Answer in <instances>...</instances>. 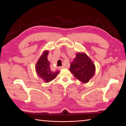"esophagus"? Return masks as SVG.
Here are the masks:
<instances>
[{"instance_id":"1","label":"esophagus","mask_w":126,"mask_h":126,"mask_svg":"<svg viewBox=\"0 0 126 126\" xmlns=\"http://www.w3.org/2000/svg\"><path fill=\"white\" fill-rule=\"evenodd\" d=\"M65 68V66L64 65H63L62 67H59V69H63V68Z\"/></svg>"}]
</instances>
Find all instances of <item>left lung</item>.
<instances>
[{
  "label": "left lung",
  "instance_id": "8db88e82",
  "mask_svg": "<svg viewBox=\"0 0 126 126\" xmlns=\"http://www.w3.org/2000/svg\"><path fill=\"white\" fill-rule=\"evenodd\" d=\"M95 69V65L91 59L84 53H79L71 63L69 71L75 78L86 83L92 78Z\"/></svg>",
  "mask_w": 126,
  "mask_h": 126
}]
</instances>
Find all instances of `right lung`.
Wrapping results in <instances>:
<instances>
[{"instance_id":"obj_1","label":"right lung","mask_w":126,"mask_h":126,"mask_svg":"<svg viewBox=\"0 0 126 126\" xmlns=\"http://www.w3.org/2000/svg\"><path fill=\"white\" fill-rule=\"evenodd\" d=\"M48 51H44L36 64L35 69L37 74L46 83L54 79L59 73V71L53 72L50 70L49 62L48 60Z\"/></svg>"}]
</instances>
